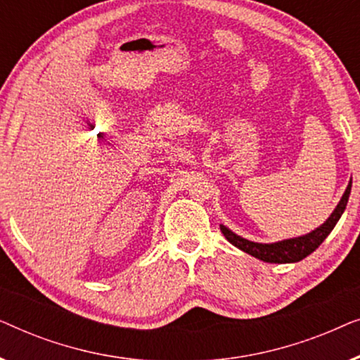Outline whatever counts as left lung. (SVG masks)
Instances as JSON below:
<instances>
[{
	"mask_svg": "<svg viewBox=\"0 0 360 360\" xmlns=\"http://www.w3.org/2000/svg\"><path fill=\"white\" fill-rule=\"evenodd\" d=\"M351 186H352V180L349 181L346 191H344L341 201H339L336 210L333 211L331 216L324 221V223L316 228L311 233L300 236V238H292V239H285V240H278V243H272V244H262V243H252V240H248L244 238H240L233 231L226 228V226L221 224V233L224 234V238L229 240L231 244L236 245V248L244 250L252 257L264 260V262H270V264H290V262H300V260L307 257L311 252H314L324 239L328 238L329 233L334 229V226L341 218L344 210H346L349 195H351Z\"/></svg>",
	"mask_w": 360,
	"mask_h": 360,
	"instance_id": "8db88e82",
	"label": "left lung"
}]
</instances>
